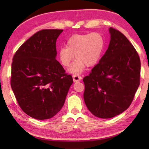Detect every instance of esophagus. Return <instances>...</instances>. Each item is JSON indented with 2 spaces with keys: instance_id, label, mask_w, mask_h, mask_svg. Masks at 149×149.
Returning <instances> with one entry per match:
<instances>
[{
  "instance_id": "obj_1",
  "label": "esophagus",
  "mask_w": 149,
  "mask_h": 149,
  "mask_svg": "<svg viewBox=\"0 0 149 149\" xmlns=\"http://www.w3.org/2000/svg\"><path fill=\"white\" fill-rule=\"evenodd\" d=\"M82 77L80 76L79 75H76L75 74L73 75V80H74V82H77V81H80L82 80Z\"/></svg>"
}]
</instances>
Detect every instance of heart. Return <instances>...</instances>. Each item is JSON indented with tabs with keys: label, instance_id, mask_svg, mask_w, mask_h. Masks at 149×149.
Returning <instances> with one entry per match:
<instances>
[{
	"label": "heart",
	"instance_id": "obj_1",
	"mask_svg": "<svg viewBox=\"0 0 149 149\" xmlns=\"http://www.w3.org/2000/svg\"><path fill=\"white\" fill-rule=\"evenodd\" d=\"M104 47V37L99 33L74 34L68 40L66 47L59 49L58 58L61 64L67 67L75 56L76 60L69 71L79 74L86 66L90 67L99 61Z\"/></svg>",
	"mask_w": 149,
	"mask_h": 149
}]
</instances>
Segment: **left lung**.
<instances>
[{
    "mask_svg": "<svg viewBox=\"0 0 149 149\" xmlns=\"http://www.w3.org/2000/svg\"><path fill=\"white\" fill-rule=\"evenodd\" d=\"M111 40L99 63L83 78L84 100L90 111L109 118L130 106L140 85L138 54L120 31L109 28Z\"/></svg>",
    "mask_w": 149,
    "mask_h": 149,
    "instance_id": "1",
    "label": "left lung"
}]
</instances>
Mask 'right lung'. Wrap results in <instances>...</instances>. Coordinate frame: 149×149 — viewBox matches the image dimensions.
I'll return each instance as SVG.
<instances>
[{
    "instance_id": "obj_1",
    "label": "right lung",
    "mask_w": 149,
    "mask_h": 149,
    "mask_svg": "<svg viewBox=\"0 0 149 149\" xmlns=\"http://www.w3.org/2000/svg\"><path fill=\"white\" fill-rule=\"evenodd\" d=\"M63 29H43L26 41L15 52L11 86L19 106L32 118H52L64 105L73 83L56 59V40Z\"/></svg>"
}]
</instances>
